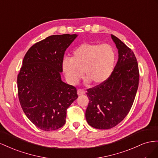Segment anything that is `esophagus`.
<instances>
[{
	"instance_id": "34e87169",
	"label": "esophagus",
	"mask_w": 158,
	"mask_h": 158,
	"mask_svg": "<svg viewBox=\"0 0 158 158\" xmlns=\"http://www.w3.org/2000/svg\"><path fill=\"white\" fill-rule=\"evenodd\" d=\"M85 94V91L83 89H78L77 90V94L78 95H83Z\"/></svg>"
}]
</instances>
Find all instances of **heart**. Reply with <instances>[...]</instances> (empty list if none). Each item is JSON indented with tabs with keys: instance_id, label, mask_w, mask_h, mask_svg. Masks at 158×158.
<instances>
[{
	"instance_id": "heart-1",
	"label": "heart",
	"mask_w": 158,
	"mask_h": 158,
	"mask_svg": "<svg viewBox=\"0 0 158 158\" xmlns=\"http://www.w3.org/2000/svg\"><path fill=\"white\" fill-rule=\"evenodd\" d=\"M115 62V50L110 45L84 43L75 49L71 59L63 60L62 69L70 85L77 84L84 72L87 83L99 85L109 79Z\"/></svg>"
}]
</instances>
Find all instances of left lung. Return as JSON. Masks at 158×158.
I'll list each match as a JSON object with an SVG mask.
<instances>
[{
    "instance_id": "8db88e82",
    "label": "left lung",
    "mask_w": 158,
    "mask_h": 158,
    "mask_svg": "<svg viewBox=\"0 0 158 158\" xmlns=\"http://www.w3.org/2000/svg\"><path fill=\"white\" fill-rule=\"evenodd\" d=\"M118 49V59L106 81L89 89L85 117L91 127L106 130L123 120L133 105L138 87L139 70L134 52L118 38L111 35Z\"/></svg>"
}]
</instances>
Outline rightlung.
<instances>
[{
  "mask_svg": "<svg viewBox=\"0 0 158 158\" xmlns=\"http://www.w3.org/2000/svg\"><path fill=\"white\" fill-rule=\"evenodd\" d=\"M77 34L53 35L33 45L27 52L18 75V93L28 118L45 131L65 123L67 109L78 98L77 89L61 80L66 49Z\"/></svg>",
  "mask_w": 158,
  "mask_h": 158,
  "instance_id": "obj_1",
  "label": "right lung"
}]
</instances>
